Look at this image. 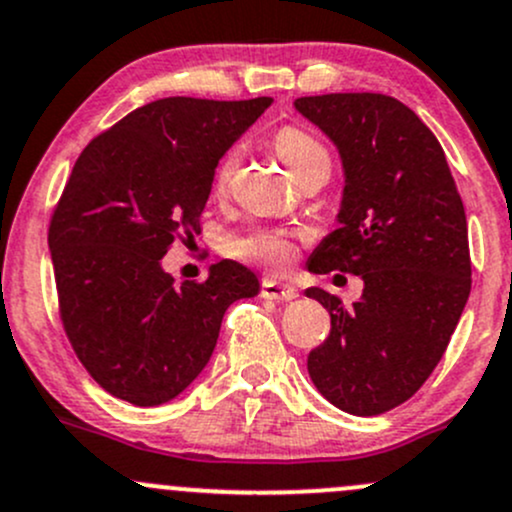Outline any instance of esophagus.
<instances>
[{
  "instance_id": "1",
  "label": "esophagus",
  "mask_w": 512,
  "mask_h": 512,
  "mask_svg": "<svg viewBox=\"0 0 512 512\" xmlns=\"http://www.w3.org/2000/svg\"><path fill=\"white\" fill-rule=\"evenodd\" d=\"M297 294L299 292L292 287V284H284V282H279V279H272V277L262 279V297L265 299L292 301V299H297Z\"/></svg>"
}]
</instances>
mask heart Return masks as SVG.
Wrapping results in <instances>:
<instances>
[{"label": "heart", "instance_id": "b5f03b06", "mask_svg": "<svg viewBox=\"0 0 512 512\" xmlns=\"http://www.w3.org/2000/svg\"><path fill=\"white\" fill-rule=\"evenodd\" d=\"M274 149H277L279 159L292 169V174L304 176L314 169H331V154H328L326 144L319 137H314L311 132L301 127H282L274 134ZM240 159V147L228 149L215 166V188H225L228 181L233 179L235 166ZM230 250L233 255L242 257V260L250 262H262V265L270 267H282L287 265L289 257H292V245L277 233H250L245 238H235L230 242Z\"/></svg>", "mask_w": 512, "mask_h": 512}]
</instances>
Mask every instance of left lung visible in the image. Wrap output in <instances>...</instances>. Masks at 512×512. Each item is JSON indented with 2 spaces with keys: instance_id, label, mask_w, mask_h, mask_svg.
<instances>
[{
  "instance_id": "obj_1",
  "label": "left lung",
  "mask_w": 512,
  "mask_h": 512,
  "mask_svg": "<svg viewBox=\"0 0 512 512\" xmlns=\"http://www.w3.org/2000/svg\"><path fill=\"white\" fill-rule=\"evenodd\" d=\"M338 149V228L309 272L363 279L353 306L319 287L306 297L331 314V333L306 368L331 405L373 417L410 400L432 375L471 292L469 228L444 149L400 100L331 93L294 100Z\"/></svg>"
}]
</instances>
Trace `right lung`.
Here are the masks:
<instances>
[{
	"mask_svg": "<svg viewBox=\"0 0 512 512\" xmlns=\"http://www.w3.org/2000/svg\"><path fill=\"white\" fill-rule=\"evenodd\" d=\"M272 98H164L129 112L75 161L48 228L61 321L102 390L137 407L174 400L201 375L228 306L257 274L215 262L206 282L161 267L179 233H201L220 157Z\"/></svg>",
	"mask_w": 512,
	"mask_h": 512,
	"instance_id": "obj_1",
	"label": "right lung"
}]
</instances>
